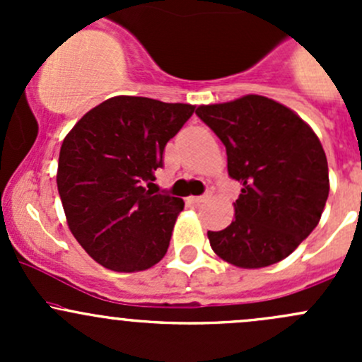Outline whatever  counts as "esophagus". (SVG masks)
I'll list each match as a JSON object with an SVG mask.
<instances>
[{"mask_svg": "<svg viewBox=\"0 0 362 362\" xmlns=\"http://www.w3.org/2000/svg\"><path fill=\"white\" fill-rule=\"evenodd\" d=\"M204 199H208V194H204V196H191V198H189V202L191 203H203Z\"/></svg>", "mask_w": 362, "mask_h": 362, "instance_id": "obj_1", "label": "esophagus"}]
</instances>
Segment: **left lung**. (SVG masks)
I'll use <instances>...</instances> for the list:
<instances>
[{
  "mask_svg": "<svg viewBox=\"0 0 362 362\" xmlns=\"http://www.w3.org/2000/svg\"><path fill=\"white\" fill-rule=\"evenodd\" d=\"M196 115L221 138L229 177L242 184L231 224L208 231L211 250L245 269L286 259L317 228L329 194L319 136L298 113L259 94L202 105Z\"/></svg>",
  "mask_w": 362,
  "mask_h": 362,
  "instance_id": "1",
  "label": "left lung"
}]
</instances>
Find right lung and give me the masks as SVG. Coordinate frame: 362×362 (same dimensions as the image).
I'll use <instances>...</instances> for the list:
<instances>
[{
	"label": "right lung",
	"mask_w": 362,
	"mask_h": 362,
	"mask_svg": "<svg viewBox=\"0 0 362 362\" xmlns=\"http://www.w3.org/2000/svg\"><path fill=\"white\" fill-rule=\"evenodd\" d=\"M194 105L115 96L89 110L63 140L57 191L68 228L105 268L144 272L170 245L184 199L144 187Z\"/></svg>",
	"instance_id": "right-lung-1"
}]
</instances>
